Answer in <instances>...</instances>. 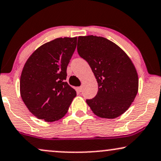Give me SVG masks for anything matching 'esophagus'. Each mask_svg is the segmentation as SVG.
Returning <instances> with one entry per match:
<instances>
[{"instance_id": "34e87169", "label": "esophagus", "mask_w": 161, "mask_h": 161, "mask_svg": "<svg viewBox=\"0 0 161 161\" xmlns=\"http://www.w3.org/2000/svg\"><path fill=\"white\" fill-rule=\"evenodd\" d=\"M78 91H79V92H82V86L78 87Z\"/></svg>"}]
</instances>
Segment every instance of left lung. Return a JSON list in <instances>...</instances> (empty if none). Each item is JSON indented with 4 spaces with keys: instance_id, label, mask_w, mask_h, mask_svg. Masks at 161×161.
I'll return each instance as SVG.
<instances>
[{
    "instance_id": "obj_1",
    "label": "left lung",
    "mask_w": 161,
    "mask_h": 161,
    "mask_svg": "<svg viewBox=\"0 0 161 161\" xmlns=\"http://www.w3.org/2000/svg\"><path fill=\"white\" fill-rule=\"evenodd\" d=\"M77 51L98 84L97 95L86 100L91 109L105 119L122 115L138 92V75L131 60L119 46L102 36H79Z\"/></svg>"
}]
</instances>
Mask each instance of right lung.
Segmentation results:
<instances>
[{"label": "right lung", "instance_id": "right-lung-1", "mask_svg": "<svg viewBox=\"0 0 161 161\" xmlns=\"http://www.w3.org/2000/svg\"><path fill=\"white\" fill-rule=\"evenodd\" d=\"M77 37L57 38L39 47L29 57L20 79L23 102L34 116L46 121L61 119L76 92L66 82L67 68Z\"/></svg>", "mask_w": 161, "mask_h": 161}]
</instances>
